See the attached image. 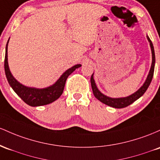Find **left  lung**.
<instances>
[{"mask_svg":"<svg viewBox=\"0 0 160 160\" xmlns=\"http://www.w3.org/2000/svg\"><path fill=\"white\" fill-rule=\"evenodd\" d=\"M147 38L150 43V48H151V53H152V63H151V67H150V72H149L148 77H147L146 80H145L144 83L143 84V85L136 92H134V94L129 95L128 97H125V98H110V97L107 96V95L103 94V93H101L100 91V90L97 87L96 83H95V81L94 79V73L91 77V88H92L93 94H94V97L98 100H99L100 102L106 104V105L109 106V107H112L113 108H124V107H126L134 103L135 100L139 99L142 95L146 92V91L148 90L149 85H150V82H151L152 76H153V72H154V67H155V52H154V48L153 45H152V41H150V38L148 35H147Z\"/></svg>","mask_w":160,"mask_h":160,"instance_id":"left-lung-1","label":"left lung"}]
</instances>
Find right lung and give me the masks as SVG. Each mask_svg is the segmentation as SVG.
<instances>
[{"label": "right lung", "mask_w": 160, "mask_h": 160, "mask_svg": "<svg viewBox=\"0 0 160 160\" xmlns=\"http://www.w3.org/2000/svg\"><path fill=\"white\" fill-rule=\"evenodd\" d=\"M10 40V38H9ZM9 40L6 45L4 59V70L8 83L12 90L17 93V94L22 99L25 103L31 107H39V106L47 105L53 103L58 99L62 94L65 87L66 81L68 76L74 72L75 69L82 66L81 64H77L68 69L61 75L59 79L54 84L49 87L44 88H37L28 87L20 82H19L12 75L8 65V47Z\"/></svg>", "instance_id": "obj_1"}]
</instances>
